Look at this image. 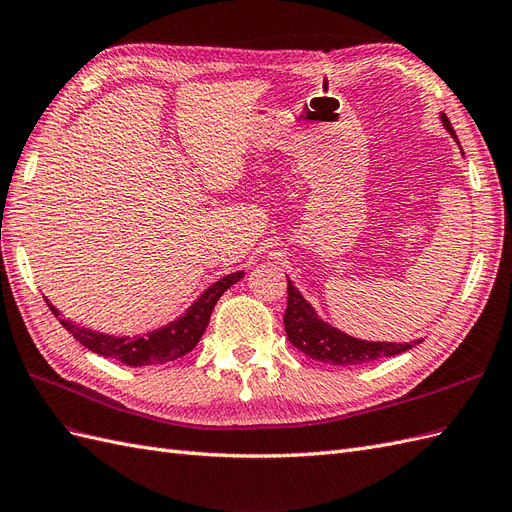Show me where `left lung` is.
Instances as JSON below:
<instances>
[{
	"instance_id": "left-lung-1",
	"label": "left lung",
	"mask_w": 512,
	"mask_h": 512,
	"mask_svg": "<svg viewBox=\"0 0 512 512\" xmlns=\"http://www.w3.org/2000/svg\"><path fill=\"white\" fill-rule=\"evenodd\" d=\"M442 126L446 133L455 139V128H452L446 113H440ZM287 339L296 345L302 354L311 356L313 360L337 364V367H356V364L373 362L377 358H390L407 352L422 339H414L410 343H392V341H364L356 339L352 334L339 330L337 326L328 324L321 319L313 304L306 302L298 287L289 281L287 276V311L283 317Z\"/></svg>"
}]
</instances>
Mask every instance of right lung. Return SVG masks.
<instances>
[{"instance_id": "add662e5", "label": "right lung", "mask_w": 512, "mask_h": 512, "mask_svg": "<svg viewBox=\"0 0 512 512\" xmlns=\"http://www.w3.org/2000/svg\"><path fill=\"white\" fill-rule=\"evenodd\" d=\"M246 272L238 270L225 274L212 283L208 289H203L197 296V300L188 306V309L175 317L173 321H167L165 326H158L156 330L143 332V334H133V337H115V334L109 332H98L92 328H83L75 324L72 319H60V324L75 337L83 347L90 349V352L120 360L122 364H128V367H150V364H165L171 360H178L186 356L188 352H193L195 345L206 332L210 324V315L214 311V304L218 302L225 291L238 283ZM49 309L53 311L55 317H60V309L45 298Z\"/></svg>"}]
</instances>
